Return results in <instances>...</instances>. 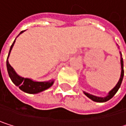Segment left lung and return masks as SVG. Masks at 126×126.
Returning <instances> with one entry per match:
<instances>
[{"label":"left lung","instance_id":"obj_1","mask_svg":"<svg viewBox=\"0 0 126 126\" xmlns=\"http://www.w3.org/2000/svg\"><path fill=\"white\" fill-rule=\"evenodd\" d=\"M120 53V63H121V75H120V78H119V81L117 82V84L116 85V86L111 90L110 91H109L108 94L106 96V97H97V96H95V95H93V94H91L89 93H87L85 91H83L84 94L88 97L90 98L91 100H92L93 101H95V102H98V103H104V102H106V101L110 100L112 98L115 94L118 91L119 88H120V85L122 84V81H123V76H124V69H123V59L122 57V54Z\"/></svg>","mask_w":126,"mask_h":126}]
</instances>
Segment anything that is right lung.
Here are the masks:
<instances>
[{"mask_svg": "<svg viewBox=\"0 0 126 126\" xmlns=\"http://www.w3.org/2000/svg\"><path fill=\"white\" fill-rule=\"evenodd\" d=\"M25 31H22L19 34V35H20V34H22V32H25ZM15 41H16V39L14 40L13 45H11V47L10 48L9 54H8V57H7V72H8V74H9V76H10V79L13 82V84L15 85L16 86H18L20 90H22V91H24V92L28 93V94H38V93H40V92H41V91L49 88L50 87H51L53 85V84H54V79L49 80L47 81H33L32 79H28V78H24V77H22V76H19L16 72V71L14 70V69L10 65L9 61H8V58H9V56L10 54L11 50H12L14 44H15Z\"/></svg>", "mask_w": 126, "mask_h": 126, "instance_id": "right-lung-1", "label": "right lung"}]
</instances>
